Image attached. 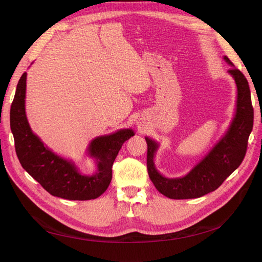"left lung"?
Wrapping results in <instances>:
<instances>
[{
  "instance_id": "left-lung-1",
  "label": "left lung",
  "mask_w": 262,
  "mask_h": 262,
  "mask_svg": "<svg viewBox=\"0 0 262 262\" xmlns=\"http://www.w3.org/2000/svg\"><path fill=\"white\" fill-rule=\"evenodd\" d=\"M224 61L231 67L227 73L236 84L235 114L228 128L209 152L182 177L169 178L157 170L155 155L160 143L145 137L147 143V171L155 188L169 199H194L216 190L242 164L253 125V109L249 85L226 55Z\"/></svg>"
}]
</instances>
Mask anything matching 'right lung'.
<instances>
[{
  "label": "right lung",
  "instance_id": "obj_1",
  "mask_svg": "<svg viewBox=\"0 0 262 262\" xmlns=\"http://www.w3.org/2000/svg\"><path fill=\"white\" fill-rule=\"evenodd\" d=\"M25 72L19 78L11 107V130L18 160L29 175L50 194L67 200H92L104 193L113 178V164L126 140L134 136L132 129H120L93 139L86 156L96 166L92 175H86L77 165L54 153L31 130L26 116Z\"/></svg>",
  "mask_w": 262,
  "mask_h": 262
}]
</instances>
